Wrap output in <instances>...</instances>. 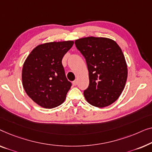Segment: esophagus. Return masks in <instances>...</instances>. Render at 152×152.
<instances>
[{
  "mask_svg": "<svg viewBox=\"0 0 152 152\" xmlns=\"http://www.w3.org/2000/svg\"><path fill=\"white\" fill-rule=\"evenodd\" d=\"M77 83H78V82H77V80H74L72 82V84H73V85H74V86H76V85H77Z\"/></svg>",
  "mask_w": 152,
  "mask_h": 152,
  "instance_id": "1",
  "label": "esophagus"
}]
</instances>
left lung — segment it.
<instances>
[{
	"mask_svg": "<svg viewBox=\"0 0 152 152\" xmlns=\"http://www.w3.org/2000/svg\"><path fill=\"white\" fill-rule=\"evenodd\" d=\"M77 49L86 60L89 84L85 99L96 107H105L116 101L125 88L127 65L119 45L104 37H85L75 40Z\"/></svg>",
	"mask_w": 152,
	"mask_h": 152,
	"instance_id": "1",
	"label": "left lung"
}]
</instances>
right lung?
<instances>
[{
    "mask_svg": "<svg viewBox=\"0 0 152 152\" xmlns=\"http://www.w3.org/2000/svg\"><path fill=\"white\" fill-rule=\"evenodd\" d=\"M73 45V40L40 44L24 62L23 88L28 96L42 107L52 109L65 101L72 83L66 78L62 59Z\"/></svg>",
    "mask_w": 152,
    "mask_h": 152,
    "instance_id": "obj_1",
    "label": "right lung"
}]
</instances>
